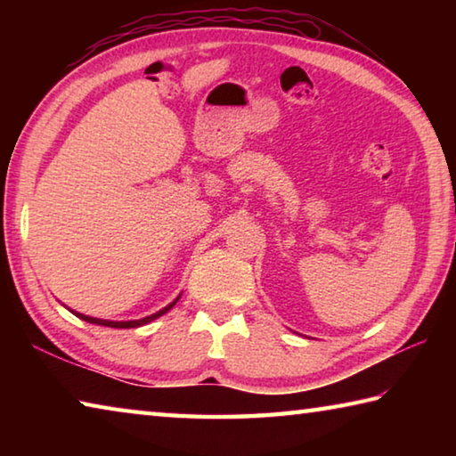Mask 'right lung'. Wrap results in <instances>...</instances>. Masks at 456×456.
Segmentation results:
<instances>
[{"label": "right lung", "mask_w": 456, "mask_h": 456, "mask_svg": "<svg viewBox=\"0 0 456 456\" xmlns=\"http://www.w3.org/2000/svg\"><path fill=\"white\" fill-rule=\"evenodd\" d=\"M181 297V296H179ZM179 297L175 299L173 304H168L167 307H163V310L160 312H157V314H152V315H146V318H142V320H133V322H108V320H98V318H90V315H84V314H76L78 315L80 320H84V322H88V323H96V326H108V328H138V326H144V323H149V322H152V320H157L159 315H163V314H167L168 310H171V307L179 302Z\"/></svg>", "instance_id": "obj_1"}]
</instances>
